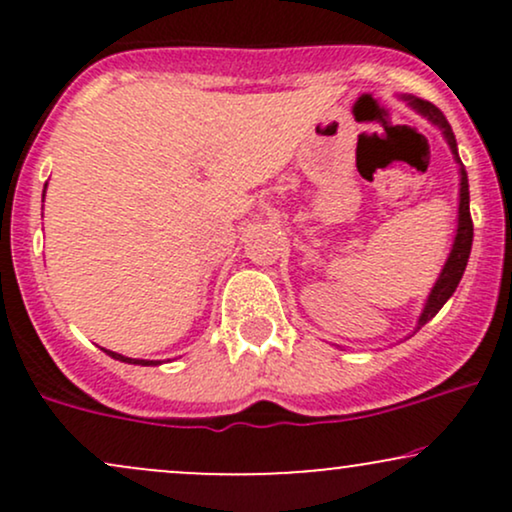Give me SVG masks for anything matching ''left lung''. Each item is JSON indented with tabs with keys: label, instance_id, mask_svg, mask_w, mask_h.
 <instances>
[{
	"label": "left lung",
	"instance_id": "8db88e82",
	"mask_svg": "<svg viewBox=\"0 0 512 512\" xmlns=\"http://www.w3.org/2000/svg\"><path fill=\"white\" fill-rule=\"evenodd\" d=\"M402 101H407V105L411 110H416L421 117H426L428 122H431L433 127L440 129V134H443L445 144L450 146L452 151V158H455L457 163V173H460V204H457V231H455V238H452V248H450V255L448 260H445L443 269H440L436 284H433L431 293H428L424 308H421V315L419 320H416V327L414 332H419L421 327L426 325L431 317H436V313L440 308H443L445 303H448V298L455 293L457 284H460L462 274H464V267H467V260H469V252H472V238H474V226H472V216H469V180H467V170H464L462 161H460V154H457V142H455V134H452V127L450 122L445 120V115L440 113L433 103L428 101H421V98L416 96H402Z\"/></svg>",
	"mask_w": 512,
	"mask_h": 512
}]
</instances>
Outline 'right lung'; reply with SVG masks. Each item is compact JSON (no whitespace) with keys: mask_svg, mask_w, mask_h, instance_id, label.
<instances>
[{"mask_svg":"<svg viewBox=\"0 0 512 512\" xmlns=\"http://www.w3.org/2000/svg\"><path fill=\"white\" fill-rule=\"evenodd\" d=\"M48 187V185H45ZM43 199H45V190H43ZM105 354L108 356H113L115 361H122V363H134V366H158V363L161 361H144V358H129V356H122V354H115V351H108V349H103Z\"/></svg>","mask_w":512,"mask_h":512,"instance_id":"obj_1","label":"right lung"}]
</instances>
